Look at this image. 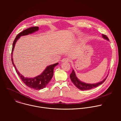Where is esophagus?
I'll list each match as a JSON object with an SVG mask.
<instances>
[{
  "label": "esophagus",
  "instance_id": "esophagus-1",
  "mask_svg": "<svg viewBox=\"0 0 121 121\" xmlns=\"http://www.w3.org/2000/svg\"><path fill=\"white\" fill-rule=\"evenodd\" d=\"M70 61V58L68 57H65L64 58H63L62 60V62H69Z\"/></svg>",
  "mask_w": 121,
  "mask_h": 121
}]
</instances>
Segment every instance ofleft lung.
<instances>
[{"label":"left lung","instance_id":"8db88e82","mask_svg":"<svg viewBox=\"0 0 121 121\" xmlns=\"http://www.w3.org/2000/svg\"><path fill=\"white\" fill-rule=\"evenodd\" d=\"M102 37L104 39L108 40V41L109 40L108 37L106 35H104V34H102ZM107 76L105 78H104L102 81H100L99 82H98L97 83L88 84V83H84V82H83L80 81L78 78L77 77L74 69H73L72 73L70 75V78L71 81L74 83V84L76 86V87L77 88H78V89H79L80 90H82V91L89 90H91L92 88L98 87V86L101 85V84H102L103 82L105 81V80L107 78Z\"/></svg>","mask_w":121,"mask_h":121}]
</instances>
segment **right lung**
<instances>
[{"instance_id": "add662e5", "label": "right lung", "mask_w": 121, "mask_h": 121, "mask_svg": "<svg viewBox=\"0 0 121 121\" xmlns=\"http://www.w3.org/2000/svg\"><path fill=\"white\" fill-rule=\"evenodd\" d=\"M38 30V27H32L28 28L27 29H26L22 31L21 32H20V33H19L16 37L13 42L11 52V61L17 73L18 74V75L19 76L22 82L26 86H27L29 88L33 89L36 90H40L43 89L46 87L47 85L48 84V83L50 82V81L51 80L52 78L54 75V69L55 67V66L58 64V63L48 65L41 75L37 77H35L33 78H25L18 71V70L17 69V68L13 62V60L12 58V54L16 43L17 41L21 37V36L27 35L29 34H31L34 32L37 31Z\"/></svg>"}]
</instances>
